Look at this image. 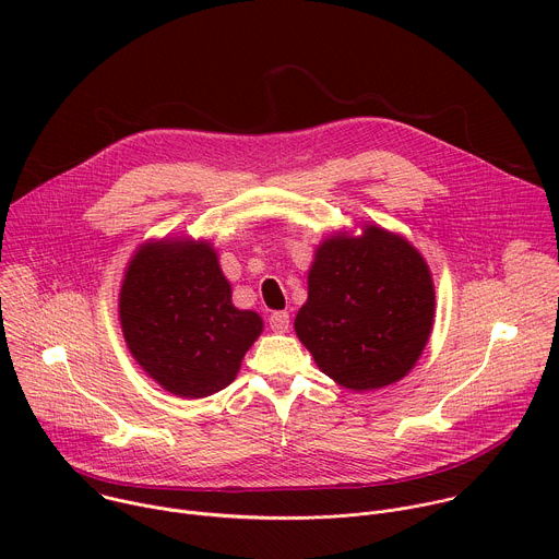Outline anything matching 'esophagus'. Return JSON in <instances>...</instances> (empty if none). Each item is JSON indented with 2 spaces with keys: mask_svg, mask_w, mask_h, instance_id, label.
Segmentation results:
<instances>
[{
  "mask_svg": "<svg viewBox=\"0 0 559 559\" xmlns=\"http://www.w3.org/2000/svg\"><path fill=\"white\" fill-rule=\"evenodd\" d=\"M267 323H270V330H272V332L285 334V332L289 330V313H287V311H274V313L267 318Z\"/></svg>",
  "mask_w": 559,
  "mask_h": 559,
  "instance_id": "34e87169",
  "label": "esophagus"
}]
</instances>
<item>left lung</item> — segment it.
I'll use <instances>...</instances> for the list:
<instances>
[{"instance_id":"8db88e82","label":"left lung","mask_w":559,"mask_h":559,"mask_svg":"<svg viewBox=\"0 0 559 559\" xmlns=\"http://www.w3.org/2000/svg\"><path fill=\"white\" fill-rule=\"evenodd\" d=\"M429 265L407 238L378 225L318 246L294 330L318 369L345 389L405 378L433 328Z\"/></svg>"}]
</instances>
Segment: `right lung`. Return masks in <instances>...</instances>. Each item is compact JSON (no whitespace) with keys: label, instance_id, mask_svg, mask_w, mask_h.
<instances>
[{"label":"right lung","instance_id":"add662e5","mask_svg":"<svg viewBox=\"0 0 559 559\" xmlns=\"http://www.w3.org/2000/svg\"><path fill=\"white\" fill-rule=\"evenodd\" d=\"M119 318L132 358L179 397L225 389L263 332L257 311L231 305L212 243L190 238H162L134 252Z\"/></svg>","mask_w":559,"mask_h":559}]
</instances>
